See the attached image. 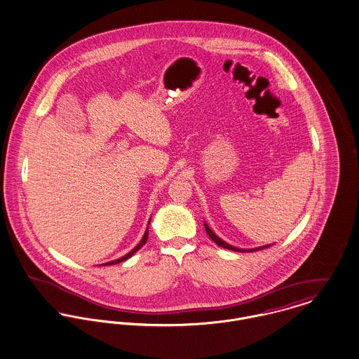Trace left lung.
Here are the masks:
<instances>
[{
	"label": "left lung",
	"mask_w": 359,
	"mask_h": 359,
	"mask_svg": "<svg viewBox=\"0 0 359 359\" xmlns=\"http://www.w3.org/2000/svg\"><path fill=\"white\" fill-rule=\"evenodd\" d=\"M204 228H205L207 234L210 236V238H211L217 245H219V247H222V248H226V250H231V251H237V252H252V251H261L263 248H269V247L271 245V244H267V245H262V247H257V248H248V250L237 248V247H234V245H230L226 241H224L222 238H219V237L210 229V226H208L205 222H204Z\"/></svg>",
	"instance_id": "obj_1"
}]
</instances>
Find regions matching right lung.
<instances>
[{
	"mask_svg": "<svg viewBox=\"0 0 359 359\" xmlns=\"http://www.w3.org/2000/svg\"><path fill=\"white\" fill-rule=\"evenodd\" d=\"M149 224H151V219H149V222H148V226H149ZM148 226H147V230H145V233H144V236H142V238H141V241L131 250L129 254H126L125 257H122V258H119V259H115V261L107 262V263H102L104 266H107V264H116V263H121V262L126 261V259H129L131 258L145 243H147V240H148Z\"/></svg>",
	"mask_w": 359,
	"mask_h": 359,
	"instance_id": "add662e5",
	"label": "right lung"
}]
</instances>
